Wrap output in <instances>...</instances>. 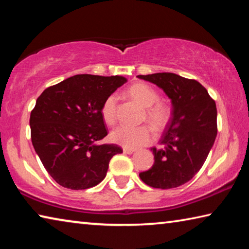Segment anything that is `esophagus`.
<instances>
[{
	"label": "esophagus",
	"instance_id": "obj_1",
	"mask_svg": "<svg viewBox=\"0 0 249 249\" xmlns=\"http://www.w3.org/2000/svg\"><path fill=\"white\" fill-rule=\"evenodd\" d=\"M123 151L125 154H128V155H130V154H133L134 151H135V149L134 148H126V147H124L123 148Z\"/></svg>",
	"mask_w": 249,
	"mask_h": 249
}]
</instances>
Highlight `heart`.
<instances>
[{
    "label": "heart",
    "instance_id": "heart-1",
    "mask_svg": "<svg viewBox=\"0 0 249 249\" xmlns=\"http://www.w3.org/2000/svg\"><path fill=\"white\" fill-rule=\"evenodd\" d=\"M128 94L134 100L146 107V116L156 128L165 127L169 120V112L165 105L157 103L159 95L153 88L145 83H136L128 89ZM117 98L116 93L108 94L101 105V115L107 125H114L117 120ZM111 140L126 148L149 144L154 140V132L149 126H130L122 124L112 130Z\"/></svg>",
    "mask_w": 249,
    "mask_h": 249
}]
</instances>
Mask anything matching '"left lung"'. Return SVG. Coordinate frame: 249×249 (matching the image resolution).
<instances>
[{
    "label": "left lung",
    "mask_w": 249,
    "mask_h": 249,
    "mask_svg": "<svg viewBox=\"0 0 249 249\" xmlns=\"http://www.w3.org/2000/svg\"><path fill=\"white\" fill-rule=\"evenodd\" d=\"M137 77L161 88L172 103L160 146L151 148L154 165L140 178L153 188H177L196 176L212 148L217 134L215 101L196 80L171 72Z\"/></svg>",
    "instance_id": "obj_1"
}]
</instances>
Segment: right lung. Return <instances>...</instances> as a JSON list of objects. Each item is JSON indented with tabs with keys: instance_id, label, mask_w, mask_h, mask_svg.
<instances>
[{
	"instance_id": "1",
	"label": "right lung",
	"mask_w": 249,
	"mask_h": 249,
	"mask_svg": "<svg viewBox=\"0 0 249 249\" xmlns=\"http://www.w3.org/2000/svg\"><path fill=\"white\" fill-rule=\"evenodd\" d=\"M126 81L120 75L77 74L38 96L29 119L32 142L58 184L71 190L94 187L113 156L123 153L119 145L96 142L107 135L101 105Z\"/></svg>"
}]
</instances>
